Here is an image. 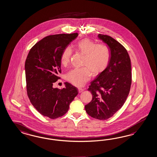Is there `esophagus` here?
I'll use <instances>...</instances> for the list:
<instances>
[{"mask_svg":"<svg viewBox=\"0 0 157 157\" xmlns=\"http://www.w3.org/2000/svg\"><path fill=\"white\" fill-rule=\"evenodd\" d=\"M82 91H84V89H82V88H78V92L79 93H81Z\"/></svg>","mask_w":157,"mask_h":157,"instance_id":"obj_1","label":"esophagus"}]
</instances>
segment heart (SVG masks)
I'll use <instances>...</instances> for the list:
<instances>
[{"mask_svg":"<svg viewBox=\"0 0 157 157\" xmlns=\"http://www.w3.org/2000/svg\"><path fill=\"white\" fill-rule=\"evenodd\" d=\"M76 49L84 55L82 66L86 67L76 68L67 73L66 78L73 85L81 87L89 80L91 76H98L107 67L110 59V50L105 44H96L89 38L80 40L76 45ZM71 47L65 48L61 55V62L63 65L69 63L72 56Z\"/></svg>","mask_w":157,"mask_h":157,"instance_id":"heart-1","label":"heart"}]
</instances>
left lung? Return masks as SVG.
Returning a JSON list of instances; mask_svg holds the SVG:
<instances>
[{
  "label": "left lung",
  "instance_id": "8db88e82",
  "mask_svg": "<svg viewBox=\"0 0 157 157\" xmlns=\"http://www.w3.org/2000/svg\"><path fill=\"white\" fill-rule=\"evenodd\" d=\"M98 36L107 45L111 56L107 68L90 82L88 90L92 100L85 109L90 117L104 121L112 117L125 102L131 84V66L123 45L110 36L99 34Z\"/></svg>",
  "mask_w": 157,
  "mask_h": 157
}]
</instances>
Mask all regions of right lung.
Returning a JSON list of instances; mask_svg holds the SVG:
<instances>
[{
  "mask_svg": "<svg viewBox=\"0 0 157 157\" xmlns=\"http://www.w3.org/2000/svg\"><path fill=\"white\" fill-rule=\"evenodd\" d=\"M77 36L78 33L47 36L28 54L25 66L27 95L44 117L53 119L63 117L78 93V89L67 82L62 90L53 87L61 73V53Z\"/></svg>",
  "mask_w": 157,
  "mask_h": 157,
  "instance_id": "add662e5",
  "label": "right lung"
}]
</instances>
